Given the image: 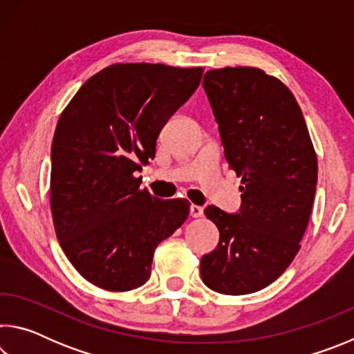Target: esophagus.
<instances>
[{
	"instance_id": "obj_1",
	"label": "esophagus",
	"mask_w": 354,
	"mask_h": 354,
	"mask_svg": "<svg viewBox=\"0 0 354 354\" xmlns=\"http://www.w3.org/2000/svg\"><path fill=\"white\" fill-rule=\"evenodd\" d=\"M190 217H194V218L203 217V207L196 206V205H192L190 206Z\"/></svg>"
}]
</instances>
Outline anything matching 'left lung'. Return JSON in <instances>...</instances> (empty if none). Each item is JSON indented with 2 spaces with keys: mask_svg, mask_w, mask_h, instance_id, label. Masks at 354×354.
Here are the masks:
<instances>
[{
  "mask_svg": "<svg viewBox=\"0 0 354 354\" xmlns=\"http://www.w3.org/2000/svg\"><path fill=\"white\" fill-rule=\"evenodd\" d=\"M203 88L225 158L242 178V206L205 209L217 248L201 257V279L225 295H247L278 279L299 251L317 185V154L293 93L254 67L206 71Z\"/></svg>",
  "mask_w": 354,
  "mask_h": 354,
  "instance_id": "1",
  "label": "left lung"
}]
</instances>
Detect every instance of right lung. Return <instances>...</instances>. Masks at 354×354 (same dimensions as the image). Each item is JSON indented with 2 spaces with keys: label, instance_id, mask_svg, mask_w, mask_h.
Returning <instances> with one entry per match:
<instances>
[{
  "label": "right lung",
  "instance_id": "add662e5",
  "mask_svg": "<svg viewBox=\"0 0 354 354\" xmlns=\"http://www.w3.org/2000/svg\"><path fill=\"white\" fill-rule=\"evenodd\" d=\"M203 71L113 64L88 77L61 113L51 145L53 223L88 283L111 292L143 286L156 247L187 218V200L154 198L137 171Z\"/></svg>",
  "mask_w": 354,
  "mask_h": 354
}]
</instances>
